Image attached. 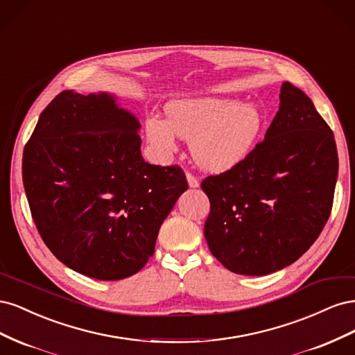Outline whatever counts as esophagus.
Returning a JSON list of instances; mask_svg holds the SVG:
<instances>
[{"label":"esophagus","instance_id":"34e87169","mask_svg":"<svg viewBox=\"0 0 355 355\" xmlns=\"http://www.w3.org/2000/svg\"><path fill=\"white\" fill-rule=\"evenodd\" d=\"M187 180H188V185H189V188H198L200 187V182H198V179L197 178H194L192 175H187Z\"/></svg>","mask_w":355,"mask_h":355}]
</instances>
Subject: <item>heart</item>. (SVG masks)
<instances>
[{
  "label": "heart",
  "instance_id": "b5f03b06",
  "mask_svg": "<svg viewBox=\"0 0 355 355\" xmlns=\"http://www.w3.org/2000/svg\"><path fill=\"white\" fill-rule=\"evenodd\" d=\"M164 111L166 120L149 116L145 123V136L158 157L173 155L180 136L189 141L197 166L210 173H223L249 158L265 124L257 103L214 96L170 101Z\"/></svg>",
  "mask_w": 355,
  "mask_h": 355
}]
</instances>
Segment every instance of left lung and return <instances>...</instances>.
Segmentation results:
<instances>
[{"mask_svg": "<svg viewBox=\"0 0 355 355\" xmlns=\"http://www.w3.org/2000/svg\"><path fill=\"white\" fill-rule=\"evenodd\" d=\"M335 136L287 81L263 142L237 167L209 176L204 237L227 270L268 275L292 265L323 231L338 179Z\"/></svg>", "mask_w": 355, "mask_h": 355, "instance_id": "8db88e82", "label": "left lung"}]
</instances>
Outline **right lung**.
Masks as SVG:
<instances>
[{
	"label": "right lung",
	"mask_w": 355,
	"mask_h": 355,
	"mask_svg": "<svg viewBox=\"0 0 355 355\" xmlns=\"http://www.w3.org/2000/svg\"><path fill=\"white\" fill-rule=\"evenodd\" d=\"M139 130L114 93L65 90L25 146L24 185L40 235L62 263L96 280L141 271L188 189L182 168L142 158Z\"/></svg>",
	"instance_id": "1"
}]
</instances>
